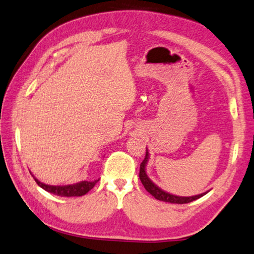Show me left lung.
<instances>
[{
    "label": "left lung",
    "mask_w": 254,
    "mask_h": 254,
    "mask_svg": "<svg viewBox=\"0 0 254 254\" xmlns=\"http://www.w3.org/2000/svg\"><path fill=\"white\" fill-rule=\"evenodd\" d=\"M148 159H149V152L147 150L146 157H144L143 162L140 164L139 178H140V181H141V183L143 184L144 189H146V190L149 193H150L152 196H155L157 200L165 201V202H170V203L183 204V203L192 202V201H194L196 199L201 198V196H203L204 194H207V192H204V193H201V194L193 195V196H179V195L171 194V193H168L166 191L162 190V189L157 187V185L154 182H152L150 179L148 178V175H147V173H146V166H147Z\"/></svg>",
    "instance_id": "obj_1"
}]
</instances>
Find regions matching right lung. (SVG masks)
<instances>
[{
	"mask_svg": "<svg viewBox=\"0 0 254 254\" xmlns=\"http://www.w3.org/2000/svg\"><path fill=\"white\" fill-rule=\"evenodd\" d=\"M33 175V173H30ZM34 176V175H33ZM34 180L36 181L40 188L44 190L53 193L55 195L60 196H81L84 195L86 193L89 192L92 188L95 187V184L98 182L99 180L95 181H81V182L75 183V184H69V185H48L45 183H42L40 181L34 176Z\"/></svg>",
	"mask_w": 254,
	"mask_h": 254,
	"instance_id": "right-lung-1",
	"label": "right lung"
}]
</instances>
